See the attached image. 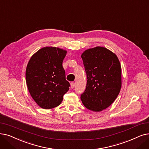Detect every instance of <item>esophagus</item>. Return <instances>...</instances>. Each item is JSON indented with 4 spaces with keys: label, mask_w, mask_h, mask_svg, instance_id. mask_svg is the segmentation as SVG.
<instances>
[{
    "label": "esophagus",
    "mask_w": 149,
    "mask_h": 149,
    "mask_svg": "<svg viewBox=\"0 0 149 149\" xmlns=\"http://www.w3.org/2000/svg\"><path fill=\"white\" fill-rule=\"evenodd\" d=\"M75 83L74 82H71L70 83V87L71 88H74L75 87Z\"/></svg>",
    "instance_id": "esophagus-1"
}]
</instances>
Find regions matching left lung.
Instances as JSON below:
<instances>
[{"instance_id":"left-lung-1","label":"left lung","mask_w":149,"mask_h":149,"mask_svg":"<svg viewBox=\"0 0 149 149\" xmlns=\"http://www.w3.org/2000/svg\"><path fill=\"white\" fill-rule=\"evenodd\" d=\"M86 73L85 91L81 100L86 108L95 112L110 106L120 91L121 66L118 58L103 47L86 50L82 54Z\"/></svg>"}]
</instances>
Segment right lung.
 <instances>
[{"label": "right lung", "mask_w": 149, "mask_h": 149, "mask_svg": "<svg viewBox=\"0 0 149 149\" xmlns=\"http://www.w3.org/2000/svg\"><path fill=\"white\" fill-rule=\"evenodd\" d=\"M66 53L59 48L43 47L28 63L25 72L27 86L32 98L43 109L60 105L69 89L62 65Z\"/></svg>", "instance_id": "add662e5"}]
</instances>
